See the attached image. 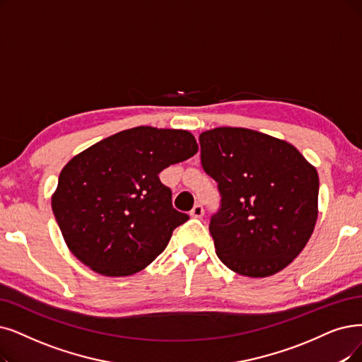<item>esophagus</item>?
I'll return each instance as SVG.
<instances>
[{"mask_svg": "<svg viewBox=\"0 0 362 362\" xmlns=\"http://www.w3.org/2000/svg\"><path fill=\"white\" fill-rule=\"evenodd\" d=\"M190 215L193 216V218H202L204 216V208H202V205H194L193 209L190 211Z\"/></svg>", "mask_w": 362, "mask_h": 362, "instance_id": "34e87169", "label": "esophagus"}]
</instances>
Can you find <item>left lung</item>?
Masks as SVG:
<instances>
[{"mask_svg": "<svg viewBox=\"0 0 362 362\" xmlns=\"http://www.w3.org/2000/svg\"><path fill=\"white\" fill-rule=\"evenodd\" d=\"M199 142L202 166L221 194L209 223L216 255L242 276L281 272L313 233L315 166L290 142L245 127H215Z\"/></svg>", "mask_w": 362, "mask_h": 362, "instance_id": "left-lung-1", "label": "left lung"}]
</instances>
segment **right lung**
I'll return each mask as SVG.
<instances>
[{"instance_id":"1","label":"right lung","mask_w":362,"mask_h":362,"mask_svg":"<svg viewBox=\"0 0 362 362\" xmlns=\"http://www.w3.org/2000/svg\"><path fill=\"white\" fill-rule=\"evenodd\" d=\"M199 150L182 129L138 126L114 134L64 166L52 209L69 251L104 276H129L162 254L189 215L172 206L165 168Z\"/></svg>"}]
</instances>
